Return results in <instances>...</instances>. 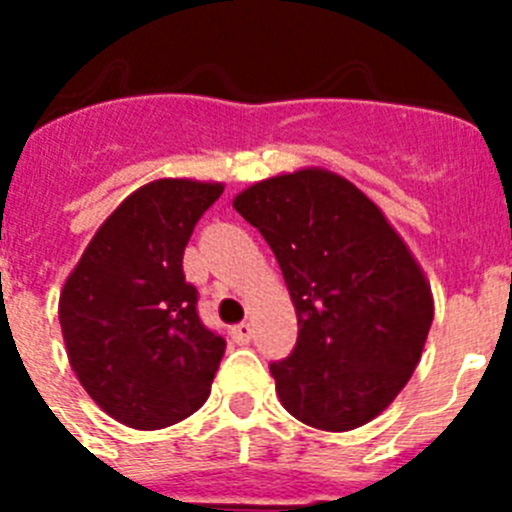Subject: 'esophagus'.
Returning <instances> with one entry per match:
<instances>
[{"label":"esophagus","instance_id":"obj_1","mask_svg":"<svg viewBox=\"0 0 512 512\" xmlns=\"http://www.w3.org/2000/svg\"><path fill=\"white\" fill-rule=\"evenodd\" d=\"M230 336H233L235 343H241V346H243V343L251 341L253 325L251 323H238L233 330H230Z\"/></svg>","mask_w":512,"mask_h":512}]
</instances>
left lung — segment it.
<instances>
[{
    "label": "left lung",
    "instance_id": "left-lung-1",
    "mask_svg": "<svg viewBox=\"0 0 512 512\" xmlns=\"http://www.w3.org/2000/svg\"><path fill=\"white\" fill-rule=\"evenodd\" d=\"M233 207L264 235L295 302V348L269 364L287 413L320 431L377 418L433 323L413 253L364 192L323 169L253 184Z\"/></svg>",
    "mask_w": 512,
    "mask_h": 512
}]
</instances>
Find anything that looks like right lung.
<instances>
[{"label":"right lung","mask_w":512,"mask_h":512,"mask_svg":"<svg viewBox=\"0 0 512 512\" xmlns=\"http://www.w3.org/2000/svg\"><path fill=\"white\" fill-rule=\"evenodd\" d=\"M223 184L158 179L102 223L58 302L81 387L104 413L156 431L205 405L225 338L197 312L184 248Z\"/></svg>","instance_id":"obj_1"}]
</instances>
